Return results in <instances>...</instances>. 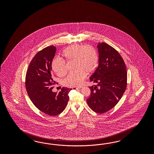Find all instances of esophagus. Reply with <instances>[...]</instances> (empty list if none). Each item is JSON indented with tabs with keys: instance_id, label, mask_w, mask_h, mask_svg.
<instances>
[{
	"instance_id": "esophagus-1",
	"label": "esophagus",
	"mask_w": 154,
	"mask_h": 154,
	"mask_svg": "<svg viewBox=\"0 0 154 154\" xmlns=\"http://www.w3.org/2000/svg\"><path fill=\"white\" fill-rule=\"evenodd\" d=\"M81 88V87H79V88H76V87H74V88H72L73 90H77V89H79Z\"/></svg>"
}]
</instances>
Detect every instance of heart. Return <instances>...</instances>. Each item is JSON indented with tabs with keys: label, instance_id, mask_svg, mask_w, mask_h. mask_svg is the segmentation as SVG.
I'll return each mask as SVG.
<instances>
[{
	"label": "heart",
	"instance_id": "1",
	"mask_svg": "<svg viewBox=\"0 0 154 154\" xmlns=\"http://www.w3.org/2000/svg\"><path fill=\"white\" fill-rule=\"evenodd\" d=\"M63 55L68 61H75V72L70 73L63 80V85L68 87L81 85L87 74H91L97 69L99 57L97 51L91 47L74 45L66 48ZM53 71L59 77L67 72L65 62L59 57L54 58L51 63Z\"/></svg>",
	"mask_w": 154,
	"mask_h": 154
}]
</instances>
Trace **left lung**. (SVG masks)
Wrapping results in <instances>:
<instances>
[{
    "instance_id": "8db88e82",
    "label": "left lung",
    "mask_w": 154,
    "mask_h": 154,
    "mask_svg": "<svg viewBox=\"0 0 154 154\" xmlns=\"http://www.w3.org/2000/svg\"><path fill=\"white\" fill-rule=\"evenodd\" d=\"M98 68L90 77L96 85L90 86L86 102L93 111L103 113L114 107L124 93L127 85L125 63L119 53L105 43H98Z\"/></svg>"
}]
</instances>
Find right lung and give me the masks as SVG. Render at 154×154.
I'll return each instance as SVG.
<instances>
[{"label":"right lung","instance_id":"add662e5","mask_svg":"<svg viewBox=\"0 0 154 154\" xmlns=\"http://www.w3.org/2000/svg\"><path fill=\"white\" fill-rule=\"evenodd\" d=\"M56 47H47L38 52L29 65L25 78L28 95L34 105L41 112L56 116L63 112L69 100L72 89L63 88L59 93L52 91L54 85L51 63Z\"/></svg>","mask_w":154,"mask_h":154}]
</instances>
